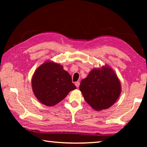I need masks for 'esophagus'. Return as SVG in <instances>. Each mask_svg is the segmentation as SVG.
Wrapping results in <instances>:
<instances>
[{"label":"esophagus","instance_id":"esophagus-1","mask_svg":"<svg viewBox=\"0 0 147 147\" xmlns=\"http://www.w3.org/2000/svg\"><path fill=\"white\" fill-rule=\"evenodd\" d=\"M75 86L77 87V88H78L79 86H80V82H76L75 83Z\"/></svg>","mask_w":147,"mask_h":147}]
</instances>
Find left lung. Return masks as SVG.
I'll return each mask as SVG.
<instances>
[{"mask_svg": "<svg viewBox=\"0 0 147 147\" xmlns=\"http://www.w3.org/2000/svg\"><path fill=\"white\" fill-rule=\"evenodd\" d=\"M80 90L85 101L96 111L107 109L117 101L121 92L120 81L108 65L94 68L81 82Z\"/></svg>", "mask_w": 147, "mask_h": 147, "instance_id": "obj_1", "label": "left lung"}]
</instances>
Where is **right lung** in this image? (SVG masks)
Instances as JSON below:
<instances>
[{"label":"right lung","instance_id":"right-lung-1","mask_svg":"<svg viewBox=\"0 0 147 147\" xmlns=\"http://www.w3.org/2000/svg\"><path fill=\"white\" fill-rule=\"evenodd\" d=\"M32 86L36 98L47 106L57 104L76 88L63 66L50 61L36 69L32 78Z\"/></svg>","mask_w":147,"mask_h":147}]
</instances>
